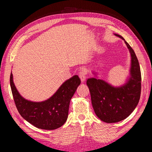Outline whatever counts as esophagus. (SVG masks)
I'll list each match as a JSON object with an SVG mask.
<instances>
[{
	"label": "esophagus",
	"mask_w": 152,
	"mask_h": 152,
	"mask_svg": "<svg viewBox=\"0 0 152 152\" xmlns=\"http://www.w3.org/2000/svg\"><path fill=\"white\" fill-rule=\"evenodd\" d=\"M87 70L85 68H82L79 72V77L82 82H84L86 79Z\"/></svg>",
	"instance_id": "34e87169"
}]
</instances>
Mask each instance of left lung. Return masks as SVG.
<instances>
[{
  "label": "left lung",
  "instance_id": "8db88e82",
  "mask_svg": "<svg viewBox=\"0 0 152 152\" xmlns=\"http://www.w3.org/2000/svg\"><path fill=\"white\" fill-rule=\"evenodd\" d=\"M131 55V65L126 81L121 86H114L98 77V73L92 71L94 77L87 80L94 111L101 121L106 123H116L124 120L134 111L139 103L141 94V71L136 54L122 37Z\"/></svg>",
  "mask_w": 152,
  "mask_h": 152
}]
</instances>
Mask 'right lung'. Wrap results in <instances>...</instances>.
Masks as SVG:
<instances>
[{"label":"right lung","instance_id":"right-lung-1","mask_svg":"<svg viewBox=\"0 0 152 152\" xmlns=\"http://www.w3.org/2000/svg\"><path fill=\"white\" fill-rule=\"evenodd\" d=\"M78 75L64 82L52 96L42 102L24 98L17 90L11 72L10 85L16 108L21 117L31 125L44 130L61 127L67 120L70 102L80 84Z\"/></svg>","mask_w":152,"mask_h":152}]
</instances>
